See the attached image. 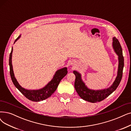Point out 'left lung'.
Masks as SVG:
<instances>
[{
  "instance_id": "1",
  "label": "left lung",
  "mask_w": 131,
  "mask_h": 131,
  "mask_svg": "<svg viewBox=\"0 0 131 131\" xmlns=\"http://www.w3.org/2000/svg\"><path fill=\"white\" fill-rule=\"evenodd\" d=\"M112 46L114 51L118 56V69L117 76L112 84L107 89L103 90H91L89 89L82 80L81 74L74 70L73 73L76 76L75 82V88L80 97L84 100L91 103L101 102L107 97L110 95L116 90L122 80L123 71L124 66V59L123 56V50L119 42L115 37L113 38Z\"/></svg>"
}]
</instances>
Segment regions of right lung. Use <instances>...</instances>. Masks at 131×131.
Listing matches in <instances>:
<instances>
[{"instance_id":"add662e5","label":"right lung","mask_w":131,"mask_h":131,"mask_svg":"<svg viewBox=\"0 0 131 131\" xmlns=\"http://www.w3.org/2000/svg\"><path fill=\"white\" fill-rule=\"evenodd\" d=\"M21 36L20 35L18 38L15 40L14 43L16 42ZM13 52V47L12 48L11 52L9 55V72L12 81L15 86L21 92L23 95H24L29 100L33 102H40L49 98L51 96L58 86L61 80L68 73L67 68L64 67L63 68L57 70L55 72L54 77L48 84L43 88L39 90H27L23 88L20 85L19 83L17 81L14 76L13 70V67L12 64V56Z\"/></svg>"}]
</instances>
